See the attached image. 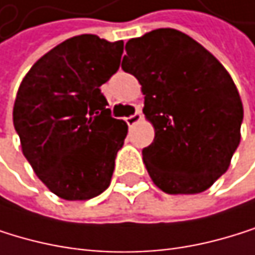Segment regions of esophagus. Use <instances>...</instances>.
<instances>
[{"instance_id": "34e87169", "label": "esophagus", "mask_w": 255, "mask_h": 255, "mask_svg": "<svg viewBox=\"0 0 255 255\" xmlns=\"http://www.w3.org/2000/svg\"><path fill=\"white\" fill-rule=\"evenodd\" d=\"M140 120H141V111L137 109V112H135L133 115H129L126 118V123H128V126H133L135 123H138Z\"/></svg>"}]
</instances>
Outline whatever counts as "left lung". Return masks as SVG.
Wrapping results in <instances>:
<instances>
[{"mask_svg": "<svg viewBox=\"0 0 255 255\" xmlns=\"http://www.w3.org/2000/svg\"><path fill=\"white\" fill-rule=\"evenodd\" d=\"M122 69L140 81L143 112L155 128L141 150L152 181L166 194L206 191L240 143L243 106L226 69L175 29L129 39Z\"/></svg>", "mask_w": 255, "mask_h": 255, "instance_id": "8db88e82", "label": "left lung"}]
</instances>
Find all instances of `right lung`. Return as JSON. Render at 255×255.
<instances>
[{
  "mask_svg": "<svg viewBox=\"0 0 255 255\" xmlns=\"http://www.w3.org/2000/svg\"><path fill=\"white\" fill-rule=\"evenodd\" d=\"M123 46L91 33L69 38L19 84L13 126L22 154L64 200H89L111 185L128 125L112 117L100 87L120 67Z\"/></svg>",
  "mask_w": 255,
  "mask_h": 255,
  "instance_id": "right-lung-1",
  "label": "right lung"
}]
</instances>
